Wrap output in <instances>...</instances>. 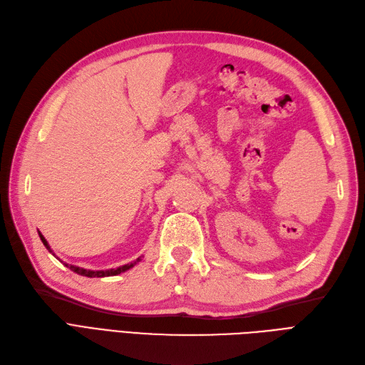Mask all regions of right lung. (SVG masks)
<instances>
[{
  "mask_svg": "<svg viewBox=\"0 0 365 365\" xmlns=\"http://www.w3.org/2000/svg\"><path fill=\"white\" fill-rule=\"evenodd\" d=\"M38 236H40V240L43 242V245L49 250V252H52L51 247L48 245V242H46V239L42 236V233H38ZM140 260H141V257H138L137 260L132 262V263L120 266V267H117V269H108V271H90V269H83V267H78V266H73V264H67V263H64V264H66L67 267H69L71 271H73V272H76V274H79V275H83V277H88V278L98 277V278H102V277H114V275H118V274H121V272H126L128 269L133 267Z\"/></svg>",
  "mask_w": 365,
  "mask_h": 365,
  "instance_id": "1",
  "label": "right lung"
}]
</instances>
